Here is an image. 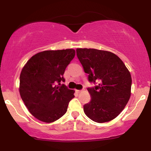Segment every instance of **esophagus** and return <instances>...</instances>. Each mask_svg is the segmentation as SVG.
I'll use <instances>...</instances> for the list:
<instances>
[{
	"label": "esophagus",
	"mask_w": 151,
	"mask_h": 151,
	"mask_svg": "<svg viewBox=\"0 0 151 151\" xmlns=\"http://www.w3.org/2000/svg\"><path fill=\"white\" fill-rule=\"evenodd\" d=\"M76 91H77V93H80V92H81V91H82V90H76Z\"/></svg>",
	"instance_id": "1"
}]
</instances>
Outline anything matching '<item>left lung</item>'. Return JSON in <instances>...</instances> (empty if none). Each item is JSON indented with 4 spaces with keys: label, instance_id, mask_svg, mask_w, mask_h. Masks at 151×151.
<instances>
[{
    "label": "left lung",
    "instance_id": "left-lung-1",
    "mask_svg": "<svg viewBox=\"0 0 151 151\" xmlns=\"http://www.w3.org/2000/svg\"><path fill=\"white\" fill-rule=\"evenodd\" d=\"M77 55L89 82L91 99L84 105V113L97 123L113 120L125 108L131 96V76L117 55L111 52L78 48Z\"/></svg>",
    "mask_w": 151,
    "mask_h": 151
}]
</instances>
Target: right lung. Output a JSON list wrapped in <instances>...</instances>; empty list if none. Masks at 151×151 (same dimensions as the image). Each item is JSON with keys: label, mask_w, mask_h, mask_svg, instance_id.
<instances>
[{"label": "right lung", "mask_w": 151, "mask_h": 151, "mask_svg": "<svg viewBox=\"0 0 151 151\" xmlns=\"http://www.w3.org/2000/svg\"><path fill=\"white\" fill-rule=\"evenodd\" d=\"M75 56L73 49L47 50L32 56L21 71L20 94L29 111L38 120L52 123L67 112L74 91L62 81L66 67Z\"/></svg>", "instance_id": "add662e5"}]
</instances>
